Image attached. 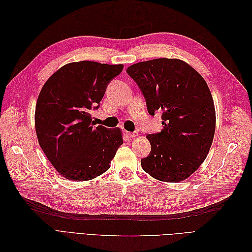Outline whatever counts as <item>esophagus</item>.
I'll list each match as a JSON object with an SVG mask.
<instances>
[{
	"label": "esophagus",
	"mask_w": 252,
	"mask_h": 252,
	"mask_svg": "<svg viewBox=\"0 0 252 252\" xmlns=\"http://www.w3.org/2000/svg\"><path fill=\"white\" fill-rule=\"evenodd\" d=\"M126 134H127L128 138H130V139H132V138H134V136H136V132H126Z\"/></svg>",
	"instance_id": "1"
}]
</instances>
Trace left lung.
<instances>
[{
	"mask_svg": "<svg viewBox=\"0 0 252 252\" xmlns=\"http://www.w3.org/2000/svg\"><path fill=\"white\" fill-rule=\"evenodd\" d=\"M150 116L162 113L161 132L147 135L151 150L141 159L151 177L177 183L205 161L216 130V110L207 83L178 59H155L127 68Z\"/></svg>",
	"mask_w": 252,
	"mask_h": 252,
	"instance_id": "left-lung-1",
	"label": "left lung"
}]
</instances>
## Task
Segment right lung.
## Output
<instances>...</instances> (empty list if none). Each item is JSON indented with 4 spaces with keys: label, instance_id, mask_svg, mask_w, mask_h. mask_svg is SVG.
Segmentation results:
<instances>
[{
    "label": "right lung",
    "instance_id": "right-lung-1",
    "mask_svg": "<svg viewBox=\"0 0 252 252\" xmlns=\"http://www.w3.org/2000/svg\"><path fill=\"white\" fill-rule=\"evenodd\" d=\"M122 70L121 64L81 61L61 67L44 84L35 106L36 136L45 156L64 178H96L109 168L123 144L119 128L95 127L90 116Z\"/></svg>",
    "mask_w": 252,
    "mask_h": 252
}]
</instances>
